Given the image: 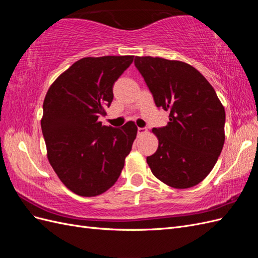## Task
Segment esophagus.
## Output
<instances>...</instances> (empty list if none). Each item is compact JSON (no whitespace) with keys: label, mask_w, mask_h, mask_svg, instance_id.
Returning <instances> with one entry per match:
<instances>
[{"label":"esophagus","mask_w":258,"mask_h":258,"mask_svg":"<svg viewBox=\"0 0 258 258\" xmlns=\"http://www.w3.org/2000/svg\"><path fill=\"white\" fill-rule=\"evenodd\" d=\"M146 129L145 128H138V135L139 136H144L146 134Z\"/></svg>","instance_id":"obj_1"}]
</instances>
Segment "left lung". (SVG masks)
Wrapping results in <instances>:
<instances>
[{"label": "left lung", "instance_id": "8db88e82", "mask_svg": "<svg viewBox=\"0 0 258 258\" xmlns=\"http://www.w3.org/2000/svg\"><path fill=\"white\" fill-rule=\"evenodd\" d=\"M135 64L155 104L170 112L167 126L152 130L158 148L146 158L147 165L173 188L199 184L215 166L225 142V110L214 88L183 61L136 56Z\"/></svg>", "mask_w": 258, "mask_h": 258}]
</instances>
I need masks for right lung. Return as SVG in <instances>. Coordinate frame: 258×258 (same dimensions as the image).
<instances>
[{"label":"right lung","mask_w":258,"mask_h":258,"mask_svg":"<svg viewBox=\"0 0 258 258\" xmlns=\"http://www.w3.org/2000/svg\"><path fill=\"white\" fill-rule=\"evenodd\" d=\"M134 56L86 57L60 74L46 93L41 126L47 158L74 194L95 197L116 183L137 138L128 121L120 128L98 118L113 101V86Z\"/></svg>","instance_id":"add662e5"}]
</instances>
